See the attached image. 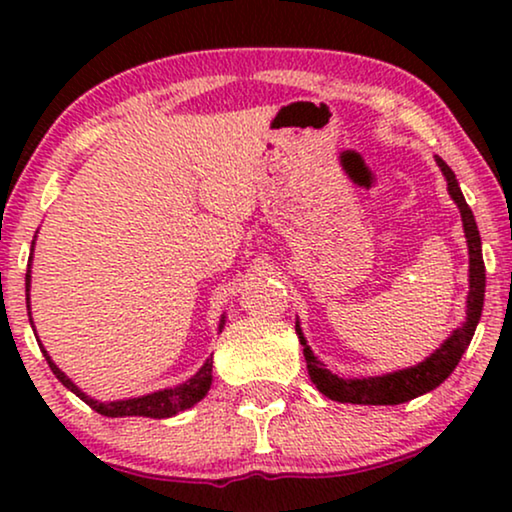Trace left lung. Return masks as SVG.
Listing matches in <instances>:
<instances>
[{
  "label": "left lung",
  "instance_id": "1",
  "mask_svg": "<svg viewBox=\"0 0 512 512\" xmlns=\"http://www.w3.org/2000/svg\"><path fill=\"white\" fill-rule=\"evenodd\" d=\"M438 167L443 170L447 179V191H450L452 200L457 202L461 221H464V233L468 242V298H466V321L433 352L429 359L417 363V366L396 370V373L382 375V377H361V380H342V377L333 375L331 370L324 368L317 356L312 354L310 345H307L300 324L296 321V333L303 345V354L307 361V373H310L312 382L317 384L321 394L338 403H356V405H398L412 398L426 394V391L436 389L443 384L457 363L461 354L471 345L475 326H478L482 303H485V261H482V242L478 233V223L473 219L471 207L466 205L464 193H461L459 181L454 172L447 167L443 158H436Z\"/></svg>",
  "mask_w": 512,
  "mask_h": 512
}]
</instances>
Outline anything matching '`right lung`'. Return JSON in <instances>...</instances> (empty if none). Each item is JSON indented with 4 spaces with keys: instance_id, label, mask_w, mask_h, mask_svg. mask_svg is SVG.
Listing matches in <instances>:
<instances>
[{
    "instance_id": "right-lung-1",
    "label": "right lung",
    "mask_w": 512,
    "mask_h": 512,
    "mask_svg": "<svg viewBox=\"0 0 512 512\" xmlns=\"http://www.w3.org/2000/svg\"><path fill=\"white\" fill-rule=\"evenodd\" d=\"M34 247V242H32ZM32 261V256H30ZM25 291H27V300H30V270H27L25 275ZM30 307V305H27ZM223 321L226 317H221V324H219V331L223 328ZM30 324H32V317H30ZM41 347V345H39ZM41 352H44L48 366H51L53 375L58 377V380L65 384L69 391H74L76 396L81 398L83 403H88L90 408L95 412H100L104 417H151V419H165V417H172L177 415V412L191 408L200 401V398H205V394L212 387V359L205 361V366H202L198 373H195L191 380H186L184 384H179V387H172V389H163V391H153L149 396H139V398H128V401H114V403H102V401H95V398H90L83 394V391L76 387V384L69 380V377L62 373V370L55 366L51 361V356L44 347H41Z\"/></svg>"
}]
</instances>
